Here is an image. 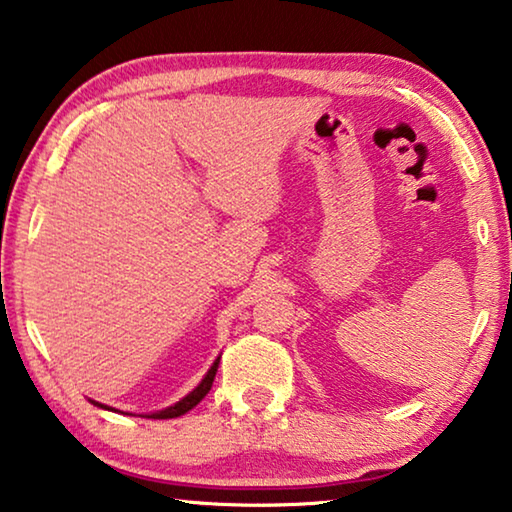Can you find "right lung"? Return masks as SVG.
I'll list each match as a JSON object with an SVG mask.
<instances>
[{
    "label": "right lung",
    "instance_id": "obj_1",
    "mask_svg": "<svg viewBox=\"0 0 512 512\" xmlns=\"http://www.w3.org/2000/svg\"><path fill=\"white\" fill-rule=\"evenodd\" d=\"M218 360H221V358H216V362L212 364V369L207 371V376L202 378V383L196 389H193L191 394H186L182 401H177L175 405H170V408L159 410V412H152V415H145V417H148V419H173V417L186 415V412H189L191 408H196V405L209 394V389H212L216 369H218ZM97 405H100V403H97ZM100 408H104V405H100Z\"/></svg>",
    "mask_w": 512,
    "mask_h": 512
}]
</instances>
